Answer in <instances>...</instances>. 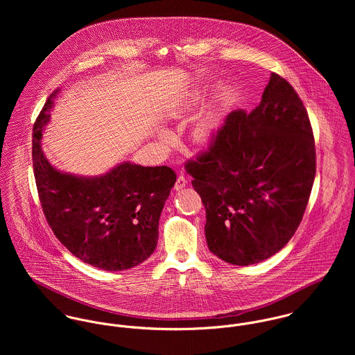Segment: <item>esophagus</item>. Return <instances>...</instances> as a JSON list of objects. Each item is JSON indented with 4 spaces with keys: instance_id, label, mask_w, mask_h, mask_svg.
<instances>
[{
    "instance_id": "obj_1",
    "label": "esophagus",
    "mask_w": 355,
    "mask_h": 355,
    "mask_svg": "<svg viewBox=\"0 0 355 355\" xmlns=\"http://www.w3.org/2000/svg\"><path fill=\"white\" fill-rule=\"evenodd\" d=\"M186 184H187V179H186L184 176H179V178L176 179V183H175V190H176V191L183 190V189L186 187Z\"/></svg>"
}]
</instances>
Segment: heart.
Here are the masks:
<instances>
[{
  "instance_id": "b5f03b06",
  "label": "heart",
  "mask_w": 355,
  "mask_h": 355,
  "mask_svg": "<svg viewBox=\"0 0 355 355\" xmlns=\"http://www.w3.org/2000/svg\"><path fill=\"white\" fill-rule=\"evenodd\" d=\"M196 132H197L198 138H202V139L203 138H207L210 135V132H211V123L209 120H203V121L198 124Z\"/></svg>"
}]
</instances>
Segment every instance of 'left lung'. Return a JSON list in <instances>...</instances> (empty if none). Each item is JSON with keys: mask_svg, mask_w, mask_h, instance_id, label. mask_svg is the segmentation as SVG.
<instances>
[{"mask_svg": "<svg viewBox=\"0 0 355 355\" xmlns=\"http://www.w3.org/2000/svg\"><path fill=\"white\" fill-rule=\"evenodd\" d=\"M201 196L207 248L248 266L280 252L295 234L315 176V148L304 103L272 73L252 113L234 110L214 144L186 164Z\"/></svg>", "mask_w": 355, "mask_h": 355, "instance_id": "8db88e82", "label": "left lung"}]
</instances>
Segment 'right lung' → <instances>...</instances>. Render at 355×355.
<instances>
[{
    "mask_svg": "<svg viewBox=\"0 0 355 355\" xmlns=\"http://www.w3.org/2000/svg\"><path fill=\"white\" fill-rule=\"evenodd\" d=\"M44 105L33 134V166L45 217L57 239L75 257L102 270H125L152 255L158 221L175 186L169 166L123 161L97 176L58 171L42 150L54 98Z\"/></svg>",
    "mask_w": 355,
    "mask_h": 355,
    "instance_id": "right-lung-1",
    "label": "right lung"
}]
</instances>
